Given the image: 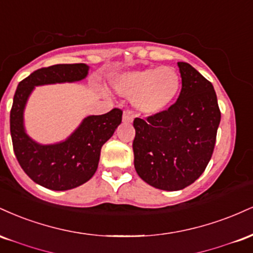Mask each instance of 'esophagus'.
I'll return each instance as SVG.
<instances>
[{"label":"esophagus","mask_w":253,"mask_h":253,"mask_svg":"<svg viewBox=\"0 0 253 253\" xmlns=\"http://www.w3.org/2000/svg\"><path fill=\"white\" fill-rule=\"evenodd\" d=\"M133 120V113L129 110H125L123 115V121L124 123H132Z\"/></svg>","instance_id":"34e87169"}]
</instances>
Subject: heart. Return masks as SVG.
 Here are the masks:
<instances>
[{"mask_svg":"<svg viewBox=\"0 0 253 253\" xmlns=\"http://www.w3.org/2000/svg\"><path fill=\"white\" fill-rule=\"evenodd\" d=\"M114 86L119 94L132 100L139 113L157 115L176 100L181 90V77L171 66H153L123 74Z\"/></svg>","mask_w":253,"mask_h":253,"instance_id":"b5f03b06","label":"heart"}]
</instances>
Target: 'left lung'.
<instances>
[{
    "label": "left lung",
    "mask_w": 253,
    "mask_h": 253,
    "mask_svg": "<svg viewBox=\"0 0 253 253\" xmlns=\"http://www.w3.org/2000/svg\"><path fill=\"white\" fill-rule=\"evenodd\" d=\"M182 89L173 104L157 115L135 118L134 168L157 189H184L202 175L215 146L221 113L208 80L190 64L177 63Z\"/></svg>",
    "instance_id": "obj_1"
}]
</instances>
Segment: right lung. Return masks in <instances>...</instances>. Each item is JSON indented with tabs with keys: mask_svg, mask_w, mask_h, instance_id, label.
I'll use <instances>...</instances> for the list:
<instances>
[{
	"mask_svg": "<svg viewBox=\"0 0 253 253\" xmlns=\"http://www.w3.org/2000/svg\"><path fill=\"white\" fill-rule=\"evenodd\" d=\"M85 64H57L34 71L19 83L10 110V134L17 162L32 181L51 190H69L88 182L96 172L101 147L123 120V110L90 115L66 140L42 145L24 127V110L34 86L77 82L88 75Z\"/></svg>",
	"mask_w": 253,
	"mask_h": 253,
	"instance_id": "1",
	"label": "right lung"
}]
</instances>
